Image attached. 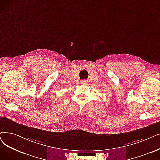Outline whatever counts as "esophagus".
<instances>
[{
    "label": "esophagus",
    "instance_id": "1",
    "mask_svg": "<svg viewBox=\"0 0 160 160\" xmlns=\"http://www.w3.org/2000/svg\"><path fill=\"white\" fill-rule=\"evenodd\" d=\"M87 80H82L81 81V83H87Z\"/></svg>",
    "mask_w": 160,
    "mask_h": 160
}]
</instances>
